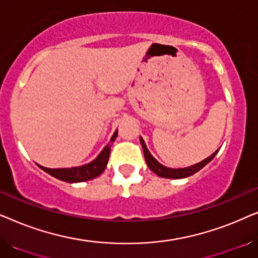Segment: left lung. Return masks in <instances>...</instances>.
<instances>
[{"mask_svg": "<svg viewBox=\"0 0 258 258\" xmlns=\"http://www.w3.org/2000/svg\"><path fill=\"white\" fill-rule=\"evenodd\" d=\"M140 141H141V144H142L144 158H146L147 165L149 167L150 170L155 172V174H156L157 176H160V177H164V178L178 179V178H185V177H189V176H192L194 174H196L197 171H200L203 167H206V165L209 163V162L213 160L215 156H216L218 150H220V149H217L213 155H210L209 157H207L206 160L201 161L196 164L190 165V167L172 169V168H168V167H165V165L161 164L160 162H158L156 158H155L153 155L150 154V151L148 150V148L146 146V142H144V140L142 139V137H140Z\"/></svg>", "mask_w": 258, "mask_h": 258, "instance_id": "8db88e82", "label": "left lung"}]
</instances>
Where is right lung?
Masks as SVG:
<instances>
[{"label":"right lung","mask_w":258,"mask_h":258,"mask_svg":"<svg viewBox=\"0 0 258 258\" xmlns=\"http://www.w3.org/2000/svg\"><path fill=\"white\" fill-rule=\"evenodd\" d=\"M116 137H117V130H115L114 135L111 136L110 139L111 143L116 140ZM111 143H108L94 161H91L87 164L80 165V167L50 169V168L42 167L40 164L37 165L42 169V170L48 172L49 175H51L52 177L61 179L63 182L79 183V182L89 181V179H93L95 177H97V176H100L102 172L104 171V169L108 164L109 155H110Z\"/></svg>","instance_id":"add662e5"}]
</instances>
